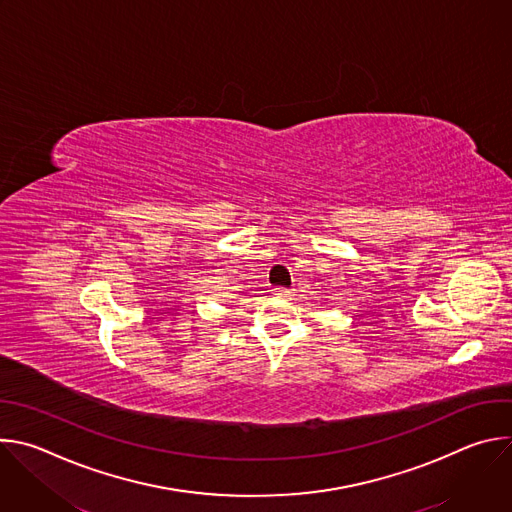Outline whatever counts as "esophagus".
Returning a JSON list of instances; mask_svg holds the SVG:
<instances>
[{"mask_svg":"<svg viewBox=\"0 0 512 512\" xmlns=\"http://www.w3.org/2000/svg\"><path fill=\"white\" fill-rule=\"evenodd\" d=\"M273 294H275L277 298H285V300H287L291 294H294V291H291V289H285V287H275V289H273Z\"/></svg>","mask_w":512,"mask_h":512,"instance_id":"34e87169","label":"esophagus"}]
</instances>
